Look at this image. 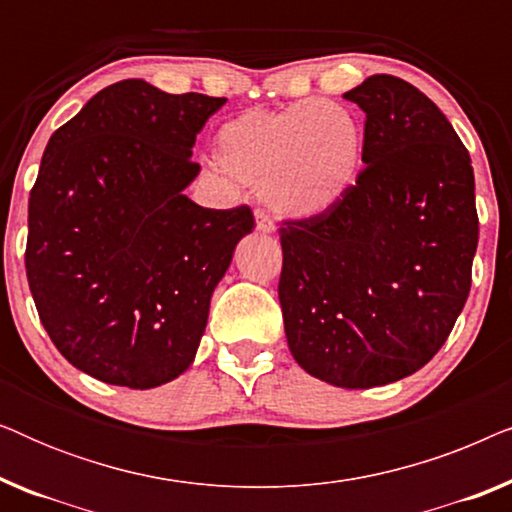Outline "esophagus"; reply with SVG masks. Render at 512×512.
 Wrapping results in <instances>:
<instances>
[{"label":"esophagus","instance_id":"esophagus-1","mask_svg":"<svg viewBox=\"0 0 512 512\" xmlns=\"http://www.w3.org/2000/svg\"><path fill=\"white\" fill-rule=\"evenodd\" d=\"M256 230H261V233H275L277 230L275 221H272L270 214L263 212V209H256Z\"/></svg>","mask_w":512,"mask_h":512}]
</instances>
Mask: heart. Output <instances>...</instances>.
<instances>
[{"label": "heart", "mask_w": 512, "mask_h": 512, "mask_svg": "<svg viewBox=\"0 0 512 512\" xmlns=\"http://www.w3.org/2000/svg\"><path fill=\"white\" fill-rule=\"evenodd\" d=\"M363 146L359 118L328 100L242 111L214 137L223 172L258 188L277 214L291 219H312L345 198L359 177Z\"/></svg>", "instance_id": "obj_1"}]
</instances>
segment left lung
Returning a JSON list of instances; mask_svg holds the SVG:
<instances>
[{
  "instance_id": "left-lung-1",
  "label": "left lung",
  "mask_w": 512,
  "mask_h": 512,
  "mask_svg": "<svg viewBox=\"0 0 512 512\" xmlns=\"http://www.w3.org/2000/svg\"><path fill=\"white\" fill-rule=\"evenodd\" d=\"M366 167L328 212L279 228V303L298 366L342 389L403 380L450 335L471 291L478 212L471 156L412 83L368 76Z\"/></svg>"
}]
</instances>
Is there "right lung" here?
<instances>
[{"instance_id": "right-lung-1", "label": "right lung", "mask_w": 512, "mask_h": 512, "mask_svg": "<svg viewBox=\"0 0 512 512\" xmlns=\"http://www.w3.org/2000/svg\"><path fill=\"white\" fill-rule=\"evenodd\" d=\"M226 97L125 79L48 139L27 212L25 270L58 352L95 380L153 389L191 366L247 205L186 198L195 135Z\"/></svg>"}]
</instances>
